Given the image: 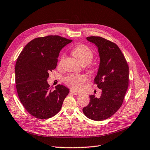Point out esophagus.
<instances>
[{"label":"esophagus","mask_w":150,"mask_h":150,"mask_svg":"<svg viewBox=\"0 0 150 150\" xmlns=\"http://www.w3.org/2000/svg\"><path fill=\"white\" fill-rule=\"evenodd\" d=\"M70 93L74 95H79L80 94V93H78V92H76V91H74V90H70Z\"/></svg>","instance_id":"1"}]
</instances>
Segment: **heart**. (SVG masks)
<instances>
[{"label": "heart", "instance_id": "heart-1", "mask_svg": "<svg viewBox=\"0 0 150 150\" xmlns=\"http://www.w3.org/2000/svg\"><path fill=\"white\" fill-rule=\"evenodd\" d=\"M73 55L76 58L82 66H86L91 62L94 57V53L91 49L83 44H80L75 47L72 51ZM66 54L62 53L58 62L59 66H61ZM88 71L90 73H93L94 69L88 65ZM87 81V77L84 75L71 74L64 79V82L67 85L74 90H80L82 88L83 84Z\"/></svg>", "mask_w": 150, "mask_h": 150}]
</instances>
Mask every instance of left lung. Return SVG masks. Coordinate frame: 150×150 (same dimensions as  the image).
<instances>
[{
    "label": "left lung",
    "instance_id": "1",
    "mask_svg": "<svg viewBox=\"0 0 150 150\" xmlns=\"http://www.w3.org/2000/svg\"><path fill=\"white\" fill-rule=\"evenodd\" d=\"M86 39L98 48L100 64L94 83L102 89V94L99 98L90 96L83 112L91 120L102 121L114 115L122 105L129 85V66L115 43L97 36Z\"/></svg>",
    "mask_w": 150,
    "mask_h": 150
}]
</instances>
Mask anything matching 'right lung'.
Segmentation results:
<instances>
[{"label":"right lung","instance_id":"add662e5","mask_svg":"<svg viewBox=\"0 0 150 150\" xmlns=\"http://www.w3.org/2000/svg\"><path fill=\"white\" fill-rule=\"evenodd\" d=\"M71 41L59 35L38 37L25 45L18 57V95L26 111L36 118L48 119L56 115L69 93L62 84L53 90L47 80L50 71L56 67L61 50Z\"/></svg>","mask_w":150,"mask_h":150}]
</instances>
